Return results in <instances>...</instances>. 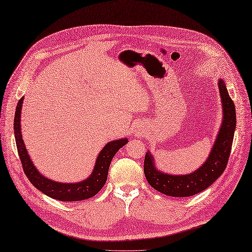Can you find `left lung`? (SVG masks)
Segmentation results:
<instances>
[{"instance_id": "obj_1", "label": "left lung", "mask_w": 252, "mask_h": 252, "mask_svg": "<svg viewBox=\"0 0 252 252\" xmlns=\"http://www.w3.org/2000/svg\"><path fill=\"white\" fill-rule=\"evenodd\" d=\"M219 91L222 102L223 119L215 141L207 160L192 173L185 175H173L158 171L152 153H146L145 175L148 183L156 190L171 197H190L211 186L222 175L227 165L236 129V110L230 99L223 78H219Z\"/></svg>"}]
</instances>
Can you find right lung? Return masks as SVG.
Here are the masks:
<instances>
[{"mask_svg":"<svg viewBox=\"0 0 252 252\" xmlns=\"http://www.w3.org/2000/svg\"><path fill=\"white\" fill-rule=\"evenodd\" d=\"M23 102L24 96L18 101L16 112H15L14 133L19 158L22 161L26 176L40 191H42L50 198L60 200V201H79V200H86L95 196L105 185L113 157L128 142L127 138H121V139L107 142L100 151L99 156L96 157L94 171L91 172L90 176L84 181L78 183H61L52 181L38 171L26 149L22 135V126H20Z\"/></svg>","mask_w":252,"mask_h":252,"instance_id":"1","label":"right lung"}]
</instances>
